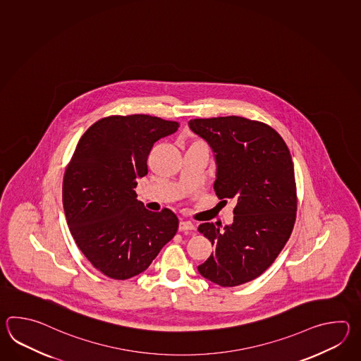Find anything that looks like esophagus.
Instances as JSON below:
<instances>
[{
	"instance_id": "esophagus-1",
	"label": "esophagus",
	"mask_w": 361,
	"mask_h": 361,
	"mask_svg": "<svg viewBox=\"0 0 361 361\" xmlns=\"http://www.w3.org/2000/svg\"><path fill=\"white\" fill-rule=\"evenodd\" d=\"M195 226L190 221H180L179 222V231H193Z\"/></svg>"
}]
</instances>
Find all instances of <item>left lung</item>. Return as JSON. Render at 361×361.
I'll list each match as a JSON object with an SVG mask.
<instances>
[{"mask_svg": "<svg viewBox=\"0 0 361 361\" xmlns=\"http://www.w3.org/2000/svg\"><path fill=\"white\" fill-rule=\"evenodd\" d=\"M188 125L214 152L216 196L236 200L232 224H200L215 252L197 269L224 288L245 284L269 269L292 235L297 213L292 156L279 133L259 121L227 116Z\"/></svg>", "mask_w": 361, "mask_h": 361, "instance_id": "8db88e82", "label": "left lung"}]
</instances>
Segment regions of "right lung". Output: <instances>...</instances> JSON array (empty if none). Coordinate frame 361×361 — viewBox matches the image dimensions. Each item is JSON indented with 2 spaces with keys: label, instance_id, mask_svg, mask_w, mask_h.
<instances>
[{
  "label": "right lung",
  "instance_id": "1",
  "mask_svg": "<svg viewBox=\"0 0 361 361\" xmlns=\"http://www.w3.org/2000/svg\"><path fill=\"white\" fill-rule=\"evenodd\" d=\"M178 128L154 116H109L77 143L63 178L64 214L78 249L106 276L142 274L177 233V215L147 210L134 188L154 142Z\"/></svg>",
  "mask_w": 361,
  "mask_h": 361
}]
</instances>
